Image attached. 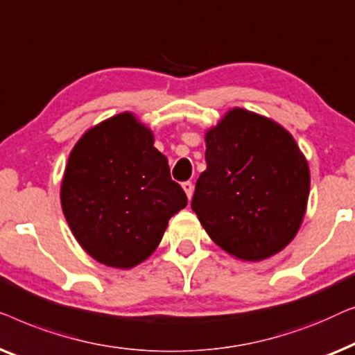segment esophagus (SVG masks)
I'll list each match as a JSON object with an SVG mask.
<instances>
[{
  "label": "esophagus",
  "instance_id": "obj_1",
  "mask_svg": "<svg viewBox=\"0 0 355 355\" xmlns=\"http://www.w3.org/2000/svg\"><path fill=\"white\" fill-rule=\"evenodd\" d=\"M182 187H183V191L187 193V198H188V201H189V199L193 198V191H194L193 183H191V182H184V183L182 184Z\"/></svg>",
  "mask_w": 355,
  "mask_h": 355
}]
</instances>
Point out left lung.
<instances>
[{
    "label": "left lung",
    "mask_w": 355,
    "mask_h": 355,
    "mask_svg": "<svg viewBox=\"0 0 355 355\" xmlns=\"http://www.w3.org/2000/svg\"><path fill=\"white\" fill-rule=\"evenodd\" d=\"M207 168L191 209L230 256L261 262L283 251L306 216L311 171L296 139L270 117L232 107L206 130Z\"/></svg>",
    "instance_id": "8db88e82"
}]
</instances>
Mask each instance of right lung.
<instances>
[{
    "instance_id": "add662e5",
    "label": "right lung",
    "mask_w": 355,
    "mask_h": 355,
    "mask_svg": "<svg viewBox=\"0 0 355 355\" xmlns=\"http://www.w3.org/2000/svg\"><path fill=\"white\" fill-rule=\"evenodd\" d=\"M187 202L153 130L133 112L88 128L69 154L64 217L83 251L104 266L128 270L146 261Z\"/></svg>"
}]
</instances>
